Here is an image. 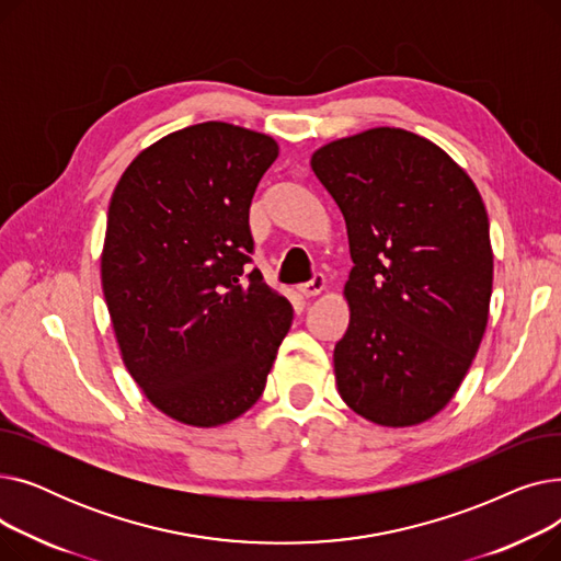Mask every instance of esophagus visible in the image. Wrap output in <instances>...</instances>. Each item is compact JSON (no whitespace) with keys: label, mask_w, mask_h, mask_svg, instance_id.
<instances>
[{"label":"esophagus","mask_w":561,"mask_h":561,"mask_svg":"<svg viewBox=\"0 0 561 561\" xmlns=\"http://www.w3.org/2000/svg\"><path fill=\"white\" fill-rule=\"evenodd\" d=\"M296 288H298V293H300L302 298H313V296H318V293H322V288H325V277H322L320 273H316L309 282L298 284Z\"/></svg>","instance_id":"1"}]
</instances>
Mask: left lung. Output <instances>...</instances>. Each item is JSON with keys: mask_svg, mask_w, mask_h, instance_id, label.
I'll return each instance as SVG.
<instances>
[{"mask_svg": "<svg viewBox=\"0 0 561 561\" xmlns=\"http://www.w3.org/2000/svg\"><path fill=\"white\" fill-rule=\"evenodd\" d=\"M311 170L355 263L339 393L377 425H419L453 400L486 330L493 252L480 191L438 145L393 127L328 142Z\"/></svg>", "mask_w": 561, "mask_h": 561, "instance_id": "1", "label": "left lung"}]
</instances>
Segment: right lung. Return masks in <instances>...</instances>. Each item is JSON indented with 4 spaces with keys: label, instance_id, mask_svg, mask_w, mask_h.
<instances>
[{
    "label": "right lung",
    "instance_id": "right-lung-1",
    "mask_svg": "<svg viewBox=\"0 0 561 561\" xmlns=\"http://www.w3.org/2000/svg\"><path fill=\"white\" fill-rule=\"evenodd\" d=\"M277 142L227 123L174 131L117 182L102 288L123 362L170 419L216 427L261 398L293 309L248 273L250 204Z\"/></svg>",
    "mask_w": 561,
    "mask_h": 561
}]
</instances>
